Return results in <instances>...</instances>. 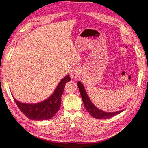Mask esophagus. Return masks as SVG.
Here are the masks:
<instances>
[{
	"mask_svg": "<svg viewBox=\"0 0 148 148\" xmlns=\"http://www.w3.org/2000/svg\"><path fill=\"white\" fill-rule=\"evenodd\" d=\"M81 73V69L79 66H75L73 67L72 70L70 71V77L72 79L77 78L78 75Z\"/></svg>",
	"mask_w": 148,
	"mask_h": 148,
	"instance_id": "1",
	"label": "esophagus"
}]
</instances>
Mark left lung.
<instances>
[{
    "label": "left lung",
    "instance_id": "left-lung-1",
    "mask_svg": "<svg viewBox=\"0 0 148 148\" xmlns=\"http://www.w3.org/2000/svg\"><path fill=\"white\" fill-rule=\"evenodd\" d=\"M77 84L85 108H86L88 112L91 114L92 117L97 119H109L118 115L124 110H121L117 112H104L99 109L97 107H96V106L94 105L93 103L91 102L90 99H89L83 83L81 82L78 81Z\"/></svg>",
    "mask_w": 148,
    "mask_h": 148
}]
</instances>
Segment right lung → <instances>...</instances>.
I'll return each mask as SVG.
<instances>
[{
    "label": "right lung",
    "instance_id": "right-lung-1",
    "mask_svg": "<svg viewBox=\"0 0 148 148\" xmlns=\"http://www.w3.org/2000/svg\"><path fill=\"white\" fill-rule=\"evenodd\" d=\"M69 75L61 79L54 92L47 99L36 104L21 102L14 99L15 102L20 110L26 117L33 120H45L54 117L60 109L61 97L63 94L65 84L70 81Z\"/></svg>",
    "mask_w": 148,
    "mask_h": 148
}]
</instances>
